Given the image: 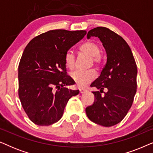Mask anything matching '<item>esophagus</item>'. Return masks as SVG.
Listing matches in <instances>:
<instances>
[{"instance_id": "esophagus-1", "label": "esophagus", "mask_w": 153, "mask_h": 153, "mask_svg": "<svg viewBox=\"0 0 153 153\" xmlns=\"http://www.w3.org/2000/svg\"><path fill=\"white\" fill-rule=\"evenodd\" d=\"M79 91H80V93H86L88 91L86 89H84V88H80L79 89Z\"/></svg>"}]
</instances>
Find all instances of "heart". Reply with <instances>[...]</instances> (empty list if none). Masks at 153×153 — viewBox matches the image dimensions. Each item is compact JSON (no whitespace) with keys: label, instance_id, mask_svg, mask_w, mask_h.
Here are the masks:
<instances>
[{"label":"heart","instance_id":"heart-1","mask_svg":"<svg viewBox=\"0 0 153 153\" xmlns=\"http://www.w3.org/2000/svg\"><path fill=\"white\" fill-rule=\"evenodd\" d=\"M80 51L92 57V60L94 64L98 65L101 62L102 58L100 54V47L95 42L92 40L86 42L81 45ZM64 61L67 68L72 70L74 68L75 56L72 51L69 50L66 52L64 57ZM71 77L78 86L82 87L95 78V73L93 70L75 71L71 74Z\"/></svg>","mask_w":153,"mask_h":153}]
</instances>
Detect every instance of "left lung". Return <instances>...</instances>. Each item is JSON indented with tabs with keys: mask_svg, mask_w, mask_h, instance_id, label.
Returning a JSON list of instances; mask_svg holds the SVG:
<instances>
[{
	"mask_svg": "<svg viewBox=\"0 0 153 153\" xmlns=\"http://www.w3.org/2000/svg\"><path fill=\"white\" fill-rule=\"evenodd\" d=\"M97 37L106 53V63L100 76L91 83L95 101L85 113L93 123L104 127L118 124L132 105L137 93V67L130 47L124 39L105 27L88 31L87 37ZM104 88L108 92L101 95Z\"/></svg>",
	"mask_w": 153,
	"mask_h": 153,
	"instance_id": "left-lung-1",
	"label": "left lung"
}]
</instances>
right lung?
<instances>
[{
    "mask_svg": "<svg viewBox=\"0 0 153 153\" xmlns=\"http://www.w3.org/2000/svg\"><path fill=\"white\" fill-rule=\"evenodd\" d=\"M85 34V30H49L25 48L19 65V97L35 124L48 126L58 122L68 100L79 94V90L64 87L74 84L66 74L64 57Z\"/></svg>",
    "mask_w": 153,
    "mask_h": 153,
    "instance_id": "1",
    "label": "right lung"
}]
</instances>
